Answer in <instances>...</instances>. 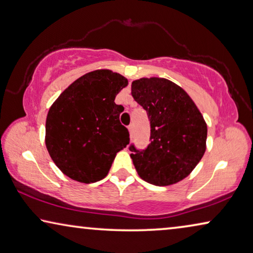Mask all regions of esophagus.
I'll return each mask as SVG.
<instances>
[{"instance_id": "esophagus-1", "label": "esophagus", "mask_w": 253, "mask_h": 253, "mask_svg": "<svg viewBox=\"0 0 253 253\" xmlns=\"http://www.w3.org/2000/svg\"><path fill=\"white\" fill-rule=\"evenodd\" d=\"M127 129H129V132H130V137L132 138L133 137V130H134V126L133 124H130L129 126H127Z\"/></svg>"}]
</instances>
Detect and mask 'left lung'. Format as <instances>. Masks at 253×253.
Here are the masks:
<instances>
[{
	"label": "left lung",
	"mask_w": 253,
	"mask_h": 253,
	"mask_svg": "<svg viewBox=\"0 0 253 253\" xmlns=\"http://www.w3.org/2000/svg\"><path fill=\"white\" fill-rule=\"evenodd\" d=\"M131 94L151 122L147 148L129 147L139 177L155 186L179 182L206 152L208 127L202 114L187 92L167 79L135 80Z\"/></svg>",
	"instance_id": "obj_1"
}]
</instances>
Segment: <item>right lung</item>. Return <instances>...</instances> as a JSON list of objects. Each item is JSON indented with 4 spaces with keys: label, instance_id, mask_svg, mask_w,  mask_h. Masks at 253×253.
<instances>
[{
    "label": "right lung",
    "instance_id": "1",
    "mask_svg": "<svg viewBox=\"0 0 253 253\" xmlns=\"http://www.w3.org/2000/svg\"><path fill=\"white\" fill-rule=\"evenodd\" d=\"M127 80L98 69L76 80L49 109L45 145L51 159L73 180L90 184L107 175L116 154L130 142L114 100Z\"/></svg>",
    "mask_w": 253,
    "mask_h": 253
}]
</instances>
